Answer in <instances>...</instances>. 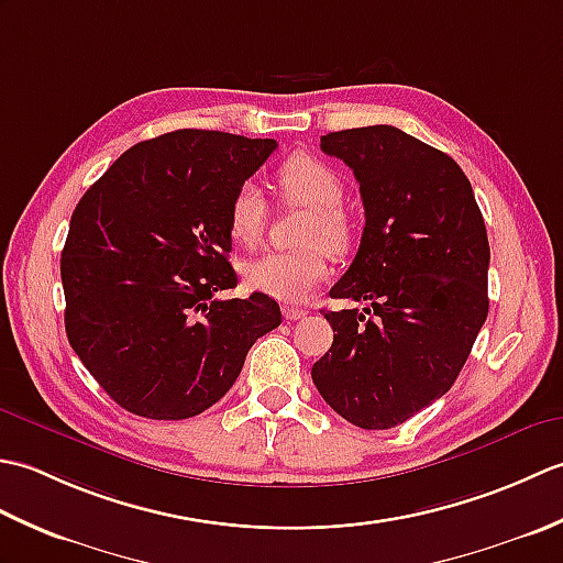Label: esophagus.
I'll use <instances>...</instances> for the list:
<instances>
[{"mask_svg": "<svg viewBox=\"0 0 563 563\" xmlns=\"http://www.w3.org/2000/svg\"><path fill=\"white\" fill-rule=\"evenodd\" d=\"M283 314H285V319L288 321H297V319H302L307 312L302 307H292V305H285L283 307Z\"/></svg>", "mask_w": 563, "mask_h": 563, "instance_id": "1", "label": "esophagus"}]
</instances>
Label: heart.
Segmentation results:
<instances>
[{
	"mask_svg": "<svg viewBox=\"0 0 563 563\" xmlns=\"http://www.w3.org/2000/svg\"><path fill=\"white\" fill-rule=\"evenodd\" d=\"M283 196L312 210L300 234L302 249L271 251L251 261L244 275L251 290L280 302H300L329 275V252L343 254L351 244V222L341 208L343 181L327 162L297 154L278 169ZM268 224V202L258 184L244 181L234 190L227 227L239 246H256Z\"/></svg>",
	"mask_w": 563,
	"mask_h": 563,
	"instance_id": "b5f03b06",
	"label": "heart"
}]
</instances>
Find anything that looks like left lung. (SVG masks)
<instances>
[{
    "mask_svg": "<svg viewBox=\"0 0 563 563\" xmlns=\"http://www.w3.org/2000/svg\"><path fill=\"white\" fill-rule=\"evenodd\" d=\"M321 150L351 166L365 208L329 295L369 307L324 312L333 343L312 379L345 421L387 430L440 399L472 353L488 314L486 224L457 162L399 128L329 133Z\"/></svg>",
    "mask_w": 563,
    "mask_h": 563,
    "instance_id": "1",
    "label": "left lung"
}]
</instances>
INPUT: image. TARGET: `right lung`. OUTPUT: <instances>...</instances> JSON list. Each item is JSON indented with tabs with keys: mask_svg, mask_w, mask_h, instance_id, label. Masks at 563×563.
<instances>
[{
	"mask_svg": "<svg viewBox=\"0 0 563 563\" xmlns=\"http://www.w3.org/2000/svg\"><path fill=\"white\" fill-rule=\"evenodd\" d=\"M278 147L220 130L137 142L77 202L59 258L69 345L135 416L181 421L220 401L251 345L280 324L227 261L234 190Z\"/></svg>",
	"mask_w": 563,
	"mask_h": 563,
	"instance_id": "add662e5",
	"label": "right lung"
}]
</instances>
